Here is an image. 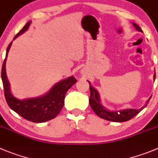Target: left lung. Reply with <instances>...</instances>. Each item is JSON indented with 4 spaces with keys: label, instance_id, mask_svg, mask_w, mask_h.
<instances>
[{
    "label": "left lung",
    "instance_id": "left-lung-1",
    "mask_svg": "<svg viewBox=\"0 0 158 158\" xmlns=\"http://www.w3.org/2000/svg\"><path fill=\"white\" fill-rule=\"evenodd\" d=\"M134 27L135 28L137 31L143 32L142 29H140L139 26L135 23H132ZM156 74L154 73V79H155ZM89 84V89H90V97H89V105L92 107L93 110L96 113L97 115L99 116L101 118H104L105 120L110 121V122H126V121L130 120L133 117H135L139 111L143 110L144 107L147 106L148 104L150 99L151 97L147 100V103L144 106H143L141 108L139 109H132V108H127V109H123V110H110L107 108H106L101 101V97H100V94L94 86L91 85L90 82L88 81Z\"/></svg>",
    "mask_w": 158,
    "mask_h": 158
}]
</instances>
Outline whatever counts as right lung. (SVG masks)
Returning <instances> with one entry per match:
<instances>
[{"instance_id":"obj_1","label":"right lung","mask_w":158,"mask_h":158,"mask_svg":"<svg viewBox=\"0 0 158 158\" xmlns=\"http://www.w3.org/2000/svg\"><path fill=\"white\" fill-rule=\"evenodd\" d=\"M30 24L31 21L28 22L15 36L13 40L26 32L29 29ZM11 44L12 42L10 43L7 48L6 57L1 69V79L4 86V97L8 106L18 114L32 122L40 123L54 118L60 113L64 106L66 93L77 82V80L75 79L74 76H70L54 84L52 88L44 95L33 98L18 99L11 94L10 82L6 75V61Z\"/></svg>"}]
</instances>
